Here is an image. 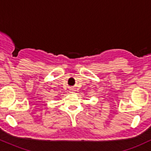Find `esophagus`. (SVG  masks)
<instances>
[{
  "mask_svg": "<svg viewBox=\"0 0 151 151\" xmlns=\"http://www.w3.org/2000/svg\"><path fill=\"white\" fill-rule=\"evenodd\" d=\"M73 90H72V89H70V93H73Z\"/></svg>",
  "mask_w": 151,
  "mask_h": 151,
  "instance_id": "obj_1",
  "label": "esophagus"
}]
</instances>
